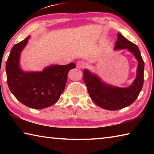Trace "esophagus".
I'll return each mask as SVG.
<instances>
[{"instance_id":"34e87169","label":"esophagus","mask_w":154,"mask_h":154,"mask_svg":"<svg viewBox=\"0 0 154 154\" xmlns=\"http://www.w3.org/2000/svg\"><path fill=\"white\" fill-rule=\"evenodd\" d=\"M85 66V65L84 62L80 61V62H78L77 63V67L78 68V69H83Z\"/></svg>"}]
</instances>
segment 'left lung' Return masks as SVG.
Masks as SVG:
<instances>
[{"label": "left lung", "mask_w": 154, "mask_h": 154, "mask_svg": "<svg viewBox=\"0 0 154 154\" xmlns=\"http://www.w3.org/2000/svg\"><path fill=\"white\" fill-rule=\"evenodd\" d=\"M115 49H127L138 61L136 79L128 88L114 87L106 84L97 75L87 69L83 71V79L91 99L96 105L106 110L116 111L129 106L134 102L142 90L144 82V62L137 45L118 34Z\"/></svg>", "instance_id": "8db88e82"}]
</instances>
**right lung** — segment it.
<instances>
[{"label":"right lung","instance_id":"1","mask_svg":"<svg viewBox=\"0 0 154 154\" xmlns=\"http://www.w3.org/2000/svg\"><path fill=\"white\" fill-rule=\"evenodd\" d=\"M29 38L30 36L11 49L6 63L7 84L23 105L35 109H44L59 100L66 86L68 72L76 65H51L41 72L23 71L19 64L20 54Z\"/></svg>","mask_w":154,"mask_h":154}]
</instances>
